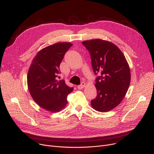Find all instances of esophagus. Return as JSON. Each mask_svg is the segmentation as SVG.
I'll list each match as a JSON object with an SVG mask.
<instances>
[{
	"mask_svg": "<svg viewBox=\"0 0 154 154\" xmlns=\"http://www.w3.org/2000/svg\"><path fill=\"white\" fill-rule=\"evenodd\" d=\"M85 86V82H82L81 84L78 85L77 87H78L79 89H82V88H83Z\"/></svg>",
	"mask_w": 154,
	"mask_h": 154,
	"instance_id": "1",
	"label": "esophagus"
}]
</instances>
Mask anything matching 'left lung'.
I'll return each mask as SVG.
<instances>
[{"instance_id": "obj_1", "label": "left lung", "mask_w": 154, "mask_h": 154, "mask_svg": "<svg viewBox=\"0 0 154 154\" xmlns=\"http://www.w3.org/2000/svg\"><path fill=\"white\" fill-rule=\"evenodd\" d=\"M91 55L97 92L91 106L96 110H112L125 97L131 82V70L124 54L114 44L101 39L82 42Z\"/></svg>"}]
</instances>
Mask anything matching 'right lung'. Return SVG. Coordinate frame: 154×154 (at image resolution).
Masks as SVG:
<instances>
[{"label": "right lung", "instance_id": "right-lung-1", "mask_svg": "<svg viewBox=\"0 0 154 154\" xmlns=\"http://www.w3.org/2000/svg\"><path fill=\"white\" fill-rule=\"evenodd\" d=\"M71 46L69 42H60L42 48L34 58L28 71L27 85L32 97L39 106L51 112L65 107L67 95L74 89L63 80H57L60 64Z\"/></svg>", "mask_w": 154, "mask_h": 154}]
</instances>
